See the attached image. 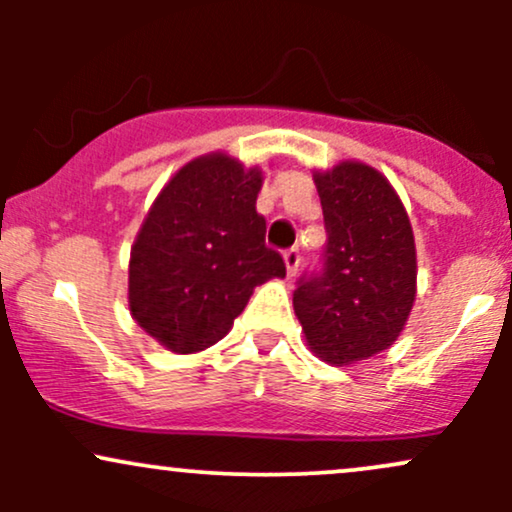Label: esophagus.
<instances>
[{
	"instance_id": "34e87169",
	"label": "esophagus",
	"mask_w": 512,
	"mask_h": 512,
	"mask_svg": "<svg viewBox=\"0 0 512 512\" xmlns=\"http://www.w3.org/2000/svg\"><path fill=\"white\" fill-rule=\"evenodd\" d=\"M284 262H286V272H289V276L293 279V276L298 274V267H301V252H298V248L286 250Z\"/></svg>"
}]
</instances>
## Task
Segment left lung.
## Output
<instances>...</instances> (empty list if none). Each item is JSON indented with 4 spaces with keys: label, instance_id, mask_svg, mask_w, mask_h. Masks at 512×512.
Returning a JSON list of instances; mask_svg holds the SVG:
<instances>
[{
    "label": "left lung",
    "instance_id": "8db88e82",
    "mask_svg": "<svg viewBox=\"0 0 512 512\" xmlns=\"http://www.w3.org/2000/svg\"><path fill=\"white\" fill-rule=\"evenodd\" d=\"M325 214L322 272L303 276L293 310L310 351L349 366L395 344L416 296L414 231L395 187L358 161L317 170Z\"/></svg>",
    "mask_w": 512,
    "mask_h": 512
}]
</instances>
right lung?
I'll use <instances>...</instances> for the list:
<instances>
[{"label": "right lung", "instance_id": "right-lung-1", "mask_svg": "<svg viewBox=\"0 0 512 512\" xmlns=\"http://www.w3.org/2000/svg\"><path fill=\"white\" fill-rule=\"evenodd\" d=\"M260 187V168L216 151L185 163L151 204L129 255V310L175 354L219 342L255 286L286 276L264 245Z\"/></svg>", "mask_w": 512, "mask_h": 512}]
</instances>
